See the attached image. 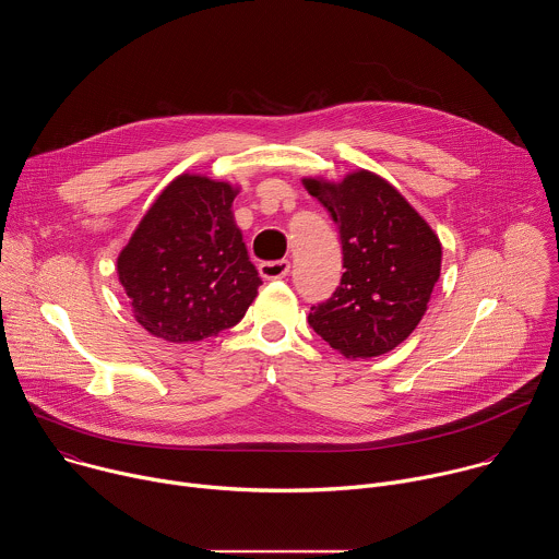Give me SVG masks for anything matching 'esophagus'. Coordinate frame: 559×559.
Wrapping results in <instances>:
<instances>
[{
	"instance_id": "34e87169",
	"label": "esophagus",
	"mask_w": 559,
	"mask_h": 559,
	"mask_svg": "<svg viewBox=\"0 0 559 559\" xmlns=\"http://www.w3.org/2000/svg\"><path fill=\"white\" fill-rule=\"evenodd\" d=\"M292 263L289 261H265L259 265V272L263 278L274 281V278H285L289 274Z\"/></svg>"
}]
</instances>
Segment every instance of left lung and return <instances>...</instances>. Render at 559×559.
<instances>
[{
	"label": "left lung",
	"instance_id": "obj_1",
	"mask_svg": "<svg viewBox=\"0 0 559 559\" xmlns=\"http://www.w3.org/2000/svg\"><path fill=\"white\" fill-rule=\"evenodd\" d=\"M332 214L343 246L336 292L307 316L309 328L347 358H371L401 345L423 321L440 278L433 229L384 179L360 170L343 183L305 179Z\"/></svg>",
	"mask_w": 559,
	"mask_h": 559
}]
</instances>
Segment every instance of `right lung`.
I'll use <instances>...</instances> for the list:
<instances>
[{"instance_id":"1","label":"right lung","mask_w":559,"mask_h":559,"mask_svg":"<svg viewBox=\"0 0 559 559\" xmlns=\"http://www.w3.org/2000/svg\"><path fill=\"white\" fill-rule=\"evenodd\" d=\"M229 183L177 177L117 259L134 318L152 336L194 343L234 328L263 285L234 223Z\"/></svg>"}]
</instances>
